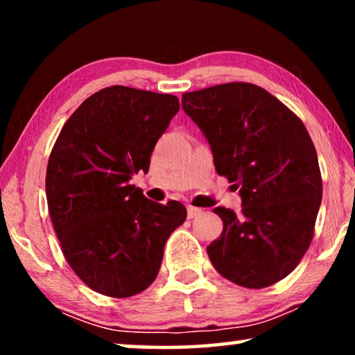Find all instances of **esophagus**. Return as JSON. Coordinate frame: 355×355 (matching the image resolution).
<instances>
[{
    "instance_id": "esophagus-1",
    "label": "esophagus",
    "mask_w": 355,
    "mask_h": 355,
    "mask_svg": "<svg viewBox=\"0 0 355 355\" xmlns=\"http://www.w3.org/2000/svg\"><path fill=\"white\" fill-rule=\"evenodd\" d=\"M203 211L202 208H196V207H188V218L189 219H194L197 216H200Z\"/></svg>"
}]
</instances>
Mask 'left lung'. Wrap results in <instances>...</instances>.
Here are the masks:
<instances>
[{"mask_svg": "<svg viewBox=\"0 0 355 355\" xmlns=\"http://www.w3.org/2000/svg\"><path fill=\"white\" fill-rule=\"evenodd\" d=\"M213 152L216 172L235 183L241 213L207 248L216 271L245 288L277 284L297 266L313 238L321 205L320 164L309 131L274 95L250 83H227L182 95Z\"/></svg>", "mask_w": 355, "mask_h": 355, "instance_id": "obj_1", "label": "left lung"}]
</instances>
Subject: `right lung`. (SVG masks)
Instances as JSON below:
<instances>
[{"mask_svg": "<svg viewBox=\"0 0 355 355\" xmlns=\"http://www.w3.org/2000/svg\"><path fill=\"white\" fill-rule=\"evenodd\" d=\"M180 110L175 95L112 86L94 94L59 133L46 167L51 222L70 268L111 297L141 293L158 275L164 244L186 208L130 184L148 172L156 142Z\"/></svg>", "mask_w": 355, "mask_h": 355, "instance_id": "1", "label": "right lung"}]
</instances>
